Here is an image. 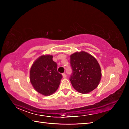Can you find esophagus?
Returning a JSON list of instances; mask_svg holds the SVG:
<instances>
[{
  "mask_svg": "<svg viewBox=\"0 0 129 129\" xmlns=\"http://www.w3.org/2000/svg\"><path fill=\"white\" fill-rule=\"evenodd\" d=\"M62 77L64 78H65L67 77V75H65V73H63V74H62Z\"/></svg>",
  "mask_w": 129,
  "mask_h": 129,
  "instance_id": "1",
  "label": "esophagus"
}]
</instances>
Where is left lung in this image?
I'll return each mask as SVG.
<instances>
[{
	"label": "left lung",
	"mask_w": 129,
	"mask_h": 129,
	"mask_svg": "<svg viewBox=\"0 0 129 129\" xmlns=\"http://www.w3.org/2000/svg\"><path fill=\"white\" fill-rule=\"evenodd\" d=\"M72 74L70 81L75 89L82 94L89 93L99 85L101 70L97 60L87 52H75L71 55Z\"/></svg>",
	"instance_id": "1"
}]
</instances>
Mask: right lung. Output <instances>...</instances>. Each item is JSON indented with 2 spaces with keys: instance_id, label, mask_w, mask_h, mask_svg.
Instances as JSON below:
<instances>
[{
  "instance_id": "add662e5",
  "label": "right lung",
  "mask_w": 129,
  "mask_h": 129,
  "mask_svg": "<svg viewBox=\"0 0 129 129\" xmlns=\"http://www.w3.org/2000/svg\"><path fill=\"white\" fill-rule=\"evenodd\" d=\"M53 56L43 55L36 59L30 68V81L38 93L48 96L57 90L62 75L57 72V65Z\"/></svg>"
}]
</instances>
